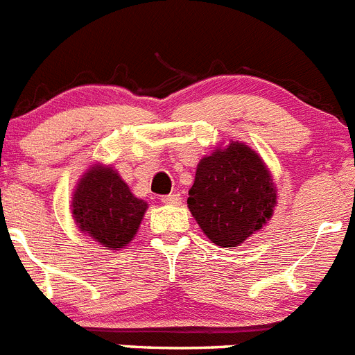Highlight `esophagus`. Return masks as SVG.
Returning <instances> with one entry per match:
<instances>
[{"instance_id":"esophagus-1","label":"esophagus","mask_w":355,"mask_h":355,"mask_svg":"<svg viewBox=\"0 0 355 355\" xmlns=\"http://www.w3.org/2000/svg\"><path fill=\"white\" fill-rule=\"evenodd\" d=\"M162 201L165 202V205H180L181 196L180 193H171V196H165V198H162Z\"/></svg>"}]
</instances>
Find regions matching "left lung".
I'll list each match as a JSON object with an SVG mask.
<instances>
[{
	"mask_svg": "<svg viewBox=\"0 0 355 355\" xmlns=\"http://www.w3.org/2000/svg\"><path fill=\"white\" fill-rule=\"evenodd\" d=\"M193 219L214 244L235 248L272 215L277 190L262 157L239 141L205 156L189 190Z\"/></svg>",
	"mask_w": 355,
	"mask_h": 355,
	"instance_id": "8db88e82",
	"label": "left lung"
}]
</instances>
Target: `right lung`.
<instances>
[{"label": "right lung", "instance_id": "right-lung-1", "mask_svg": "<svg viewBox=\"0 0 355 355\" xmlns=\"http://www.w3.org/2000/svg\"><path fill=\"white\" fill-rule=\"evenodd\" d=\"M71 211L80 232L107 250H118L135 239L147 202L132 196L113 166L95 165L77 183Z\"/></svg>", "mask_w": 355, "mask_h": 355}]
</instances>
